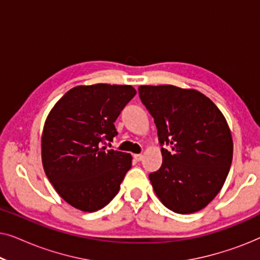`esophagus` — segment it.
<instances>
[{
    "label": "esophagus",
    "instance_id": "1",
    "mask_svg": "<svg viewBox=\"0 0 260 260\" xmlns=\"http://www.w3.org/2000/svg\"><path fill=\"white\" fill-rule=\"evenodd\" d=\"M134 158L136 159V161H142V159H143V155H142V154H135Z\"/></svg>",
    "mask_w": 260,
    "mask_h": 260
}]
</instances>
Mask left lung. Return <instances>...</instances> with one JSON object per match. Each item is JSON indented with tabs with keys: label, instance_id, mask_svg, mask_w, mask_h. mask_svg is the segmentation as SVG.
Listing matches in <instances>:
<instances>
[{
	"label": "left lung",
	"instance_id": "8db88e82",
	"mask_svg": "<svg viewBox=\"0 0 260 260\" xmlns=\"http://www.w3.org/2000/svg\"><path fill=\"white\" fill-rule=\"evenodd\" d=\"M154 117L163 162L149 180L170 211L190 214L221 190L233 157V140L222 112L204 93L173 85L138 87Z\"/></svg>",
	"mask_w": 260,
	"mask_h": 260
}]
</instances>
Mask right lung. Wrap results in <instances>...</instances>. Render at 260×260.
<instances>
[{
	"label": "right lung",
	"mask_w": 260,
	"mask_h": 260,
	"mask_svg": "<svg viewBox=\"0 0 260 260\" xmlns=\"http://www.w3.org/2000/svg\"><path fill=\"white\" fill-rule=\"evenodd\" d=\"M135 94L131 85H80L48 113L41 136L42 166L56 193L72 207L95 212L119 191L133 157L102 144L118 134L117 117Z\"/></svg>",
	"instance_id": "obj_1"
}]
</instances>
